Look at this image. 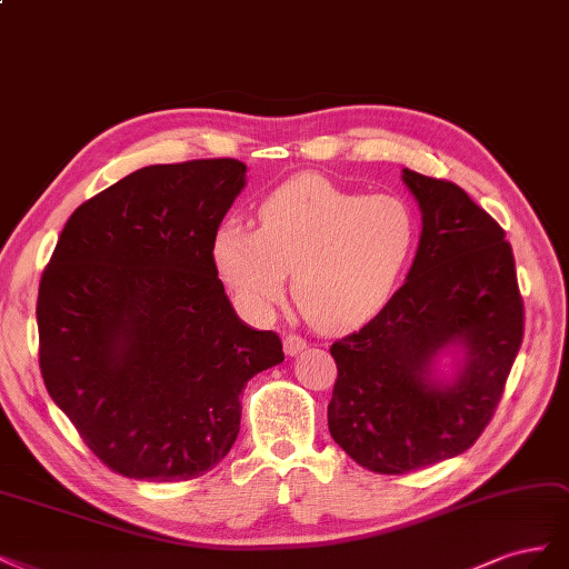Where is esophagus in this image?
Wrapping results in <instances>:
<instances>
[{"label":"esophagus","instance_id":"1","mask_svg":"<svg viewBox=\"0 0 569 569\" xmlns=\"http://www.w3.org/2000/svg\"><path fill=\"white\" fill-rule=\"evenodd\" d=\"M307 348V343H305V338H300V336H296V333H288L286 338H283V352L286 355H298V352H302Z\"/></svg>","mask_w":569,"mask_h":569}]
</instances>
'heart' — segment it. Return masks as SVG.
Instances as JSON below:
<instances>
[{"label":"heart","instance_id":"b5f03b06","mask_svg":"<svg viewBox=\"0 0 569 569\" xmlns=\"http://www.w3.org/2000/svg\"><path fill=\"white\" fill-rule=\"evenodd\" d=\"M417 221L396 194H357L298 176L257 209V231L223 223L212 257L246 310L267 315L293 276V298L321 331H346L391 298L415 248Z\"/></svg>","mask_w":569,"mask_h":569}]
</instances>
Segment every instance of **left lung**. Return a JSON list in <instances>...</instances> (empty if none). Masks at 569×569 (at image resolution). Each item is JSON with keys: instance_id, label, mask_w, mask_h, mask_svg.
I'll return each mask as SVG.
<instances>
[{"instance_id": "1", "label": "left lung", "mask_w": 569, "mask_h": 569, "mask_svg": "<svg viewBox=\"0 0 569 569\" xmlns=\"http://www.w3.org/2000/svg\"><path fill=\"white\" fill-rule=\"evenodd\" d=\"M421 212L408 279L369 323L336 340L329 431L371 472L456 458L489 425L522 346L525 305L506 231L450 181L402 169ZM453 357V375L437 365Z\"/></svg>"}]
</instances>
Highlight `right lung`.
I'll list each match as a JSON object with an SVG mask.
<instances>
[{
  "instance_id": "obj_1",
  "label": "right lung",
  "mask_w": 569,
  "mask_h": 569,
  "mask_svg": "<svg viewBox=\"0 0 569 569\" xmlns=\"http://www.w3.org/2000/svg\"><path fill=\"white\" fill-rule=\"evenodd\" d=\"M238 159L133 171L63 226L38 293L47 391L111 472L186 481L236 443L246 383L283 362L217 276L219 223L246 188Z\"/></svg>"
}]
</instances>
